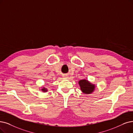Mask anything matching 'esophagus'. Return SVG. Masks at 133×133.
Returning <instances> with one entry per match:
<instances>
[{
    "instance_id": "esophagus-1",
    "label": "esophagus",
    "mask_w": 133,
    "mask_h": 133,
    "mask_svg": "<svg viewBox=\"0 0 133 133\" xmlns=\"http://www.w3.org/2000/svg\"><path fill=\"white\" fill-rule=\"evenodd\" d=\"M63 77H64V79H68V78L67 75H64Z\"/></svg>"
}]
</instances>
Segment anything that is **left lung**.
I'll return each instance as SVG.
<instances>
[{"label":"left lung","instance_id":"8db88e82","mask_svg":"<svg viewBox=\"0 0 133 133\" xmlns=\"http://www.w3.org/2000/svg\"><path fill=\"white\" fill-rule=\"evenodd\" d=\"M78 84L82 93L84 94L92 93L95 89V85L86 79H81L78 81Z\"/></svg>","mask_w":133,"mask_h":133}]
</instances>
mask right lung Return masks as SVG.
Masks as SVG:
<instances>
[{
	"label": "right lung",
	"instance_id": "1",
	"mask_svg": "<svg viewBox=\"0 0 133 133\" xmlns=\"http://www.w3.org/2000/svg\"><path fill=\"white\" fill-rule=\"evenodd\" d=\"M41 90L42 92H47V91H48V89H47V88H46V87H41Z\"/></svg>",
	"mask_w": 133,
	"mask_h": 133
}]
</instances>
